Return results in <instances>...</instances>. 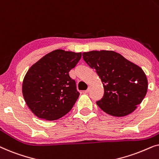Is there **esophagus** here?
Returning <instances> with one entry per match:
<instances>
[{"instance_id": "1", "label": "esophagus", "mask_w": 159, "mask_h": 159, "mask_svg": "<svg viewBox=\"0 0 159 159\" xmlns=\"http://www.w3.org/2000/svg\"><path fill=\"white\" fill-rule=\"evenodd\" d=\"M90 89H91V87H90V86H89V87H88V88L86 90H84V93H89V91L90 90Z\"/></svg>"}]
</instances>
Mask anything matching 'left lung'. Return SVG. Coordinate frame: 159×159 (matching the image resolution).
<instances>
[{"label":"left lung","instance_id":"left-lung-1","mask_svg":"<svg viewBox=\"0 0 159 159\" xmlns=\"http://www.w3.org/2000/svg\"><path fill=\"white\" fill-rule=\"evenodd\" d=\"M82 56L95 69L103 83L104 95L97 105L114 116L133 112L148 90V80L143 69L113 51L84 52Z\"/></svg>","mask_w":159,"mask_h":159}]
</instances>
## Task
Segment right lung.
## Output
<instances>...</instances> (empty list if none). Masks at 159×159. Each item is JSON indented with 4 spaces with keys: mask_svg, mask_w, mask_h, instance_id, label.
Listing matches in <instances>:
<instances>
[{
    "mask_svg": "<svg viewBox=\"0 0 159 159\" xmlns=\"http://www.w3.org/2000/svg\"><path fill=\"white\" fill-rule=\"evenodd\" d=\"M81 57L82 53L57 49L29 69L23 80L22 94L36 116L53 121L72 108L80 93L69 72Z\"/></svg>",
    "mask_w": 159,
    "mask_h": 159,
    "instance_id": "obj_1",
    "label": "right lung"
}]
</instances>
